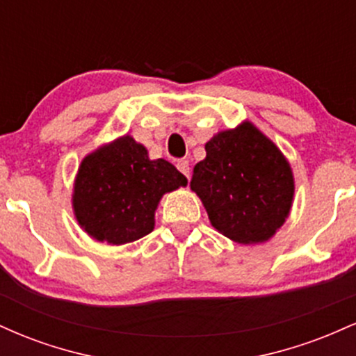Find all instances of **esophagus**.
Listing matches in <instances>:
<instances>
[{"instance_id": "esophagus-1", "label": "esophagus", "mask_w": 356, "mask_h": 356, "mask_svg": "<svg viewBox=\"0 0 356 356\" xmlns=\"http://www.w3.org/2000/svg\"><path fill=\"white\" fill-rule=\"evenodd\" d=\"M177 169H179V172H181L186 179L191 177L189 161H184V159H181V161H177Z\"/></svg>"}]
</instances>
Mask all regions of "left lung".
Returning <instances> with one entry per match:
<instances>
[{
    "mask_svg": "<svg viewBox=\"0 0 356 356\" xmlns=\"http://www.w3.org/2000/svg\"><path fill=\"white\" fill-rule=\"evenodd\" d=\"M191 189L212 226L236 243H263L283 226L295 194L291 167L280 149L244 122L206 144Z\"/></svg>",
    "mask_w": 356,
    "mask_h": 356,
    "instance_id": "obj_1",
    "label": "left lung"
}]
</instances>
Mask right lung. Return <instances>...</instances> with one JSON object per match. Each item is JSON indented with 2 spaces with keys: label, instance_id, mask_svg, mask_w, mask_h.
I'll use <instances>...</instances> for the list:
<instances>
[{
  "label": "right lung",
  "instance_id": "obj_1",
  "mask_svg": "<svg viewBox=\"0 0 356 356\" xmlns=\"http://www.w3.org/2000/svg\"><path fill=\"white\" fill-rule=\"evenodd\" d=\"M186 184L170 162L150 161L145 147L125 136L83 159L73 209L80 226L97 241L132 243L152 232L162 195Z\"/></svg>",
  "mask_w": 356,
  "mask_h": 356
}]
</instances>
